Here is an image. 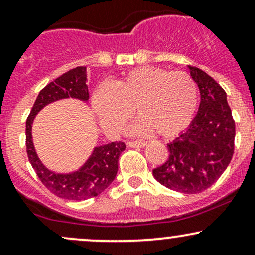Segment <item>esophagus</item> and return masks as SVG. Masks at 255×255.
Segmentation results:
<instances>
[{
    "label": "esophagus",
    "mask_w": 255,
    "mask_h": 255,
    "mask_svg": "<svg viewBox=\"0 0 255 255\" xmlns=\"http://www.w3.org/2000/svg\"><path fill=\"white\" fill-rule=\"evenodd\" d=\"M127 145L129 146V147L142 148V147H145L146 145H147V142H146V141H128Z\"/></svg>",
    "instance_id": "34e87169"
}]
</instances>
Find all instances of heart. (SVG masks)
I'll list each match as a JSON object with an SVG mask.
<instances>
[{
    "mask_svg": "<svg viewBox=\"0 0 255 255\" xmlns=\"http://www.w3.org/2000/svg\"><path fill=\"white\" fill-rule=\"evenodd\" d=\"M91 104L99 124L109 133L124 129L134 108L140 120L133 131H154L169 137L191 124L197 110L198 89L187 73L144 66L127 72L109 86L96 89Z\"/></svg>",
    "mask_w": 255,
    "mask_h": 255,
    "instance_id": "heart-1",
    "label": "heart"
}]
</instances>
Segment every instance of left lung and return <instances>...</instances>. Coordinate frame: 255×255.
I'll return each mask as SVG.
<instances>
[{
  "label": "left lung",
  "mask_w": 255,
  "mask_h": 255,
  "mask_svg": "<svg viewBox=\"0 0 255 255\" xmlns=\"http://www.w3.org/2000/svg\"><path fill=\"white\" fill-rule=\"evenodd\" d=\"M200 91V104L188 129L168 144L169 158L153 169L166 188L195 194L211 187L229 165L234 154L235 121L227 93L204 71L188 66Z\"/></svg>",
  "instance_id": "8db88e82"
}]
</instances>
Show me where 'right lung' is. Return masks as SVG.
I'll return each mask as SVG.
<instances>
[{
    "label": "right lung",
    "mask_w": 255,
    "mask_h": 255,
    "mask_svg": "<svg viewBox=\"0 0 255 255\" xmlns=\"http://www.w3.org/2000/svg\"><path fill=\"white\" fill-rule=\"evenodd\" d=\"M86 83V67H77L55 79L40 91L26 121V151L32 168L49 191L68 200H86L105 191L115 180L119 157L126 148L122 141L96 146L89 159L72 172L52 171L38 157L32 140V125L36 115L44 107L60 99L75 98L87 103L89 87Z\"/></svg>",
    "instance_id": "right-lung-1"
}]
</instances>
